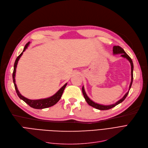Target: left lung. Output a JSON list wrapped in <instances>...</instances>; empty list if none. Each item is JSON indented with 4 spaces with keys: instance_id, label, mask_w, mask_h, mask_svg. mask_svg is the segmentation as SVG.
I'll use <instances>...</instances> for the list:
<instances>
[{
    "instance_id": "1",
    "label": "left lung",
    "mask_w": 148,
    "mask_h": 148,
    "mask_svg": "<svg viewBox=\"0 0 148 148\" xmlns=\"http://www.w3.org/2000/svg\"><path fill=\"white\" fill-rule=\"evenodd\" d=\"M113 53L114 54H121V56L124 58H126L131 64V83H130V87H129V90L128 92H127L125 95H124L123 97L122 98H121V99H119L118 101L116 102V103L114 104H111V105H108V106H105V105H102V104H99L98 103H96L95 102L93 101L92 100H91L87 95V94H86V92H85L84 90V86L82 87V92H83V96H84V98H85V100L86 101V102L88 103V104L93 107H94L95 108H97V109H98V110H108V109H110V108L115 107L116 106H117L118 104H120L121 103H122L123 101L126 98V97H127L128 93H129V91H130V89L131 87V85H132V83H133V68H134V66H133V61H132V59H131V58L128 55V54L125 53V51L123 50V49L120 46H114L113 47Z\"/></svg>"
}]
</instances>
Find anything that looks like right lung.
Segmentation results:
<instances>
[{"label":"right lung","instance_id":"1","mask_svg":"<svg viewBox=\"0 0 148 148\" xmlns=\"http://www.w3.org/2000/svg\"><path fill=\"white\" fill-rule=\"evenodd\" d=\"M30 44V42H27L26 45L25 46V48L23 50V52L20 54V55L17 58L16 60L15 61L14 63V71H13V73H12V79H13V82L14 84V86H15V90H16L17 94L18 96V97L22 99L23 101L27 104L29 106H30L31 107H32L34 108H36V109H42V108H48L50 107H51L53 106H54V104H56L59 101L60 99L62 94H63L64 90L66 86L67 83L66 84H65L63 86H62L54 95H53V96L49 97V98H44V99H29L28 98H26V97H23V95H21L20 93L19 92L17 85L15 84V73H16V68H17V65L18 64V61L19 60L20 57L22 56V54L24 52L26 49L27 48V47L29 46Z\"/></svg>","mask_w":148,"mask_h":148}]
</instances>
